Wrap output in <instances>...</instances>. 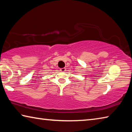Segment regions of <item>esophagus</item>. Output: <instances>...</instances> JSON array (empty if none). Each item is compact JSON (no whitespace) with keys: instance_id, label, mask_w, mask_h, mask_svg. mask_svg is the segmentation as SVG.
Instances as JSON below:
<instances>
[{"instance_id":"1","label":"esophagus","mask_w":132,"mask_h":132,"mask_svg":"<svg viewBox=\"0 0 132 132\" xmlns=\"http://www.w3.org/2000/svg\"><path fill=\"white\" fill-rule=\"evenodd\" d=\"M60 70H61V71H62V72H64V71H66V69L63 68H61V69H60Z\"/></svg>"}]
</instances>
